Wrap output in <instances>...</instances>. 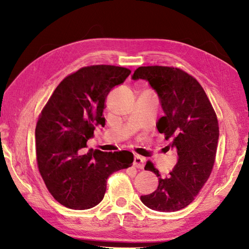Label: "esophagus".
Returning <instances> with one entry per match:
<instances>
[{
  "label": "esophagus",
  "mask_w": 249,
  "mask_h": 249,
  "mask_svg": "<svg viewBox=\"0 0 249 249\" xmlns=\"http://www.w3.org/2000/svg\"><path fill=\"white\" fill-rule=\"evenodd\" d=\"M144 162H145V160H144L143 157L138 156V155L135 156V158H134V166L136 168L143 169L144 168Z\"/></svg>",
  "instance_id": "obj_1"
}]
</instances>
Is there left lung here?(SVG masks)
<instances>
[{
    "mask_svg": "<svg viewBox=\"0 0 249 249\" xmlns=\"http://www.w3.org/2000/svg\"><path fill=\"white\" fill-rule=\"evenodd\" d=\"M133 79L147 80L158 94L165 115L157 129L171 141L167 147L178 153L177 165L165 178L153 162H146L144 169L154 172L160 183L141 201L152 210L176 212L193 202L211 176L219 137L217 115L201 84L178 67L141 66Z\"/></svg>",
    "mask_w": 249,
    "mask_h": 249,
    "instance_id": "1",
    "label": "left lung"
}]
</instances>
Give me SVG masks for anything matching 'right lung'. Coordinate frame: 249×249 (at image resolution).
<instances>
[{
	"mask_svg": "<svg viewBox=\"0 0 249 249\" xmlns=\"http://www.w3.org/2000/svg\"><path fill=\"white\" fill-rule=\"evenodd\" d=\"M114 65L82 67L65 77L41 110L35 128L36 160L57 202L88 210L103 200L110 174L133 165L128 151L86 152L95 126L105 125V100L130 75Z\"/></svg>",
	"mask_w": 249,
	"mask_h": 249,
	"instance_id": "obj_1",
	"label": "right lung"
}]
</instances>
